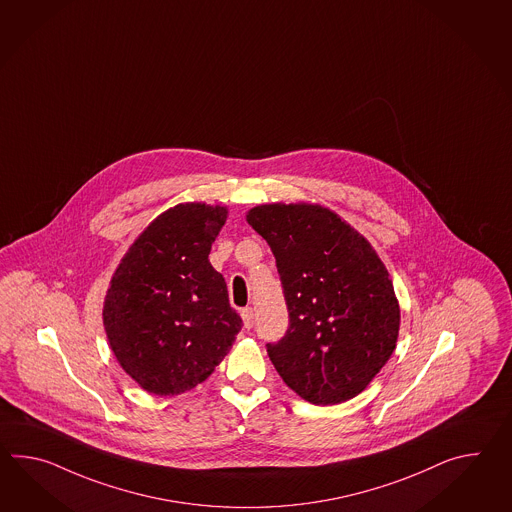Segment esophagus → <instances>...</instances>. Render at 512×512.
<instances>
[{
	"label": "esophagus",
	"instance_id": "obj_1",
	"mask_svg": "<svg viewBox=\"0 0 512 512\" xmlns=\"http://www.w3.org/2000/svg\"><path fill=\"white\" fill-rule=\"evenodd\" d=\"M240 316H242V320H244V327H246V329H251L253 324H255V314H253V309H251V307L242 309V311H240Z\"/></svg>",
	"mask_w": 512,
	"mask_h": 512
}]
</instances>
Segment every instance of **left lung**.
Masks as SVG:
<instances>
[{
    "label": "left lung",
    "instance_id": "8db88e82",
    "mask_svg": "<svg viewBox=\"0 0 512 512\" xmlns=\"http://www.w3.org/2000/svg\"><path fill=\"white\" fill-rule=\"evenodd\" d=\"M248 224L274 253L287 301V333L266 344L277 374L314 405L355 398L396 349L399 305L385 264L320 205H259Z\"/></svg>",
    "mask_w": 512,
    "mask_h": 512
}]
</instances>
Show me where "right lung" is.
<instances>
[{
  "mask_svg": "<svg viewBox=\"0 0 512 512\" xmlns=\"http://www.w3.org/2000/svg\"><path fill=\"white\" fill-rule=\"evenodd\" d=\"M225 207L183 203L155 218L116 268L103 324L140 387L174 396L214 372L242 329L224 275L209 262Z\"/></svg>",
  "mask_w": 512,
  "mask_h": 512,
  "instance_id": "add662e5",
  "label": "right lung"
}]
</instances>
